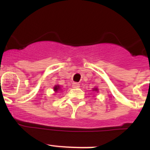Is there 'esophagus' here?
Returning a JSON list of instances; mask_svg holds the SVG:
<instances>
[{
  "label": "esophagus",
  "instance_id": "34e87169",
  "mask_svg": "<svg viewBox=\"0 0 150 150\" xmlns=\"http://www.w3.org/2000/svg\"><path fill=\"white\" fill-rule=\"evenodd\" d=\"M72 86L73 88H78V87H79V84L78 83H74L72 84Z\"/></svg>",
  "mask_w": 150,
  "mask_h": 150
}]
</instances>
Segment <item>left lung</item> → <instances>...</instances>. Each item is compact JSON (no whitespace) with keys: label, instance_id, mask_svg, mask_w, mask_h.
Returning <instances> with one entry per match:
<instances>
[{"label":"left lung","instance_id":"left-lung-1","mask_svg":"<svg viewBox=\"0 0 150 150\" xmlns=\"http://www.w3.org/2000/svg\"><path fill=\"white\" fill-rule=\"evenodd\" d=\"M93 91H98V88H93Z\"/></svg>","mask_w":150,"mask_h":150}]
</instances>
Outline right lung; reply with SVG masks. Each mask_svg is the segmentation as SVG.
<instances>
[{
    "instance_id": "add662e5",
    "label": "right lung",
    "mask_w": 150,
    "mask_h": 150,
    "mask_svg": "<svg viewBox=\"0 0 150 150\" xmlns=\"http://www.w3.org/2000/svg\"><path fill=\"white\" fill-rule=\"evenodd\" d=\"M60 89H61L60 86H59V85H56V86H54V91H55V92H56V91H58L59 90H60Z\"/></svg>"
}]
</instances>
